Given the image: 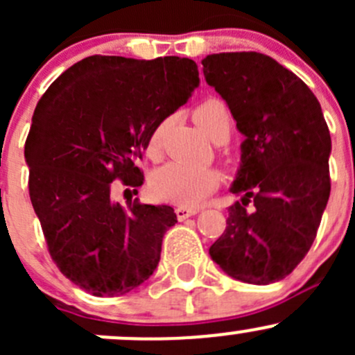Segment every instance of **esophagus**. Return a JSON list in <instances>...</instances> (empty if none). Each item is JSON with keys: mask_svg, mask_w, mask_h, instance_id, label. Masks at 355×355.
<instances>
[{"mask_svg": "<svg viewBox=\"0 0 355 355\" xmlns=\"http://www.w3.org/2000/svg\"><path fill=\"white\" fill-rule=\"evenodd\" d=\"M175 213H177V218L180 221L187 220L189 216H194V214L199 213V209H196V207H184V206H178L177 209H175Z\"/></svg>", "mask_w": 355, "mask_h": 355, "instance_id": "1", "label": "esophagus"}]
</instances>
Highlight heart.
Masks as SVG:
<instances>
[{
    "label": "heart",
    "instance_id": "heart-1",
    "mask_svg": "<svg viewBox=\"0 0 355 355\" xmlns=\"http://www.w3.org/2000/svg\"><path fill=\"white\" fill-rule=\"evenodd\" d=\"M196 121L214 142L223 135H230L232 118L227 105L220 99H206L194 110ZM168 121H161L151 132L148 141V155L159 153L161 141ZM221 173L214 168H192L182 163H168L153 173L149 191L156 200L180 204L184 207L199 206L207 196L220 187Z\"/></svg>",
    "mask_w": 355,
    "mask_h": 355
}]
</instances>
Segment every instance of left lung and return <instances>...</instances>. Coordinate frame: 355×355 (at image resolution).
<instances>
[{"label": "left lung", "mask_w": 355, "mask_h": 355, "mask_svg": "<svg viewBox=\"0 0 355 355\" xmlns=\"http://www.w3.org/2000/svg\"><path fill=\"white\" fill-rule=\"evenodd\" d=\"M206 82L244 135L227 228L211 259L235 280H284L316 239L330 198L331 137L320 101L295 73L256 51L202 60Z\"/></svg>", "instance_id": "obj_1"}]
</instances>
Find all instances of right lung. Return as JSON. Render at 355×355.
<instances>
[{
    "label": "right lung",
    "instance_id": "1",
    "mask_svg": "<svg viewBox=\"0 0 355 355\" xmlns=\"http://www.w3.org/2000/svg\"><path fill=\"white\" fill-rule=\"evenodd\" d=\"M199 85L196 62L94 55L42 94L25 141L28 194L56 266L96 297H116L155 273L177 214L111 200V182L139 187L137 166L157 123Z\"/></svg>",
    "mask_w": 355,
    "mask_h": 355
}]
</instances>
